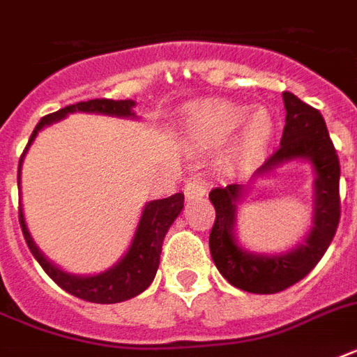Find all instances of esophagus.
<instances>
[{
  "instance_id": "1",
  "label": "esophagus",
  "mask_w": 357,
  "mask_h": 357,
  "mask_svg": "<svg viewBox=\"0 0 357 357\" xmlns=\"http://www.w3.org/2000/svg\"><path fill=\"white\" fill-rule=\"evenodd\" d=\"M183 192L187 200H195V198H202V196L206 195V187L198 179H190V181L185 183Z\"/></svg>"
}]
</instances>
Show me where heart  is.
I'll use <instances>...</instances> for the list:
<instances>
[{
    "mask_svg": "<svg viewBox=\"0 0 357 357\" xmlns=\"http://www.w3.org/2000/svg\"><path fill=\"white\" fill-rule=\"evenodd\" d=\"M185 131L200 146H215L226 140L237 127L228 148L234 165H248L259 159L274 137V119L266 109L248 113L246 105L229 100H206L185 111Z\"/></svg>",
    "mask_w": 357,
    "mask_h": 357,
    "instance_id": "heart-1",
    "label": "heart"
}]
</instances>
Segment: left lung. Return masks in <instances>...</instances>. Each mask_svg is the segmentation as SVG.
I'll return each mask as SVG.
<instances>
[{
  "label": "left lung",
  "instance_id": "left-lung-1",
  "mask_svg": "<svg viewBox=\"0 0 357 357\" xmlns=\"http://www.w3.org/2000/svg\"><path fill=\"white\" fill-rule=\"evenodd\" d=\"M283 103L287 114L280 148L255 174H266L278 165L298 157L310 159L317 174L315 217L305 243L289 254L271 257L244 252L237 246L234 234L235 213L243 187L234 183L217 187L209 192V200L217 213L209 234L211 257L218 272L234 287L243 289L246 293H280L307 276L333 241L341 218V167L326 122L315 107L298 100L291 92H283Z\"/></svg>",
  "mask_w": 357,
  "mask_h": 357
}]
</instances>
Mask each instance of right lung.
<instances>
[{
	"mask_svg": "<svg viewBox=\"0 0 357 357\" xmlns=\"http://www.w3.org/2000/svg\"><path fill=\"white\" fill-rule=\"evenodd\" d=\"M135 102L131 100H109V98H96V100H89V102H79L68 107L59 109L57 113L46 114L40 122L36 123L35 131L31 133V139L25 146L24 153L20 157L18 165V187H20V167H22V159H24L25 151L40 131L44 126L57 122L64 119L68 113L75 111H83V113H103V114H114V116H135L131 107ZM183 209V195L176 192V195L162 198V200H153L144 207L142 217H140L139 228L135 234L133 243L129 246L128 254L123 255L122 259L109 271L98 274V276H72L66 274L50 261L44 257L40 250L36 248L29 231L25 228L24 213L22 207L18 211L20 228L24 234L25 243L29 246L31 254L35 255L38 265L44 268L47 276L52 278L53 282L57 283L59 287L64 289L66 293L74 294L77 298L86 300V302H94V304H116L123 302L140 294L142 291L150 287V283L155 278L159 259H161V248L162 238L167 235L168 228L172 226L179 213Z\"/></svg>",
	"mask_w": 357,
	"mask_h": 357,
	"instance_id": "add662e5",
	"label": "right lung"
}]
</instances>
